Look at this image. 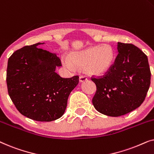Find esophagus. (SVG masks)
Returning <instances> with one entry per match:
<instances>
[{
  "label": "esophagus",
  "mask_w": 154,
  "mask_h": 154,
  "mask_svg": "<svg viewBox=\"0 0 154 154\" xmlns=\"http://www.w3.org/2000/svg\"><path fill=\"white\" fill-rule=\"evenodd\" d=\"M87 80V78L85 76H83V75H80L79 76V81L80 82H84Z\"/></svg>",
  "instance_id": "34e87169"
}]
</instances>
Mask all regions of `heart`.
<instances>
[{
    "label": "heart",
    "instance_id": "1",
    "mask_svg": "<svg viewBox=\"0 0 154 154\" xmlns=\"http://www.w3.org/2000/svg\"><path fill=\"white\" fill-rule=\"evenodd\" d=\"M114 62V52L110 45L94 46L69 54L64 63L69 68L83 67L90 75H102L110 70Z\"/></svg>",
    "mask_w": 154,
    "mask_h": 154
}]
</instances>
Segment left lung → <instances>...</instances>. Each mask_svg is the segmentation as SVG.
<instances>
[{
    "label": "left lung",
    "instance_id": "obj_1",
    "mask_svg": "<svg viewBox=\"0 0 154 154\" xmlns=\"http://www.w3.org/2000/svg\"><path fill=\"white\" fill-rule=\"evenodd\" d=\"M118 55L104 75L92 78L97 90L92 98L96 110L117 117L131 112L142 104L151 83L147 56L130 43L118 42Z\"/></svg>",
    "mask_w": 154,
    "mask_h": 154
}]
</instances>
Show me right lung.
Instances as JSON below:
<instances>
[{"label":"right lung","instance_id":"right-lung-1","mask_svg":"<svg viewBox=\"0 0 154 154\" xmlns=\"http://www.w3.org/2000/svg\"><path fill=\"white\" fill-rule=\"evenodd\" d=\"M44 43L26 45L8 59V94L20 113L37 121L50 122L64 114L79 75L64 79L55 72L62 66L55 54L38 48Z\"/></svg>","mask_w":154,"mask_h":154}]
</instances>
